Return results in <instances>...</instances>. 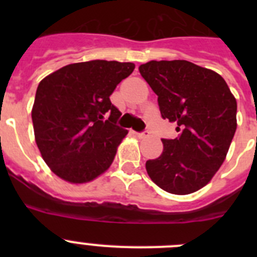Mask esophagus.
<instances>
[{"mask_svg":"<svg viewBox=\"0 0 257 257\" xmlns=\"http://www.w3.org/2000/svg\"><path fill=\"white\" fill-rule=\"evenodd\" d=\"M136 136H138L139 139H144V138L149 136V133H136Z\"/></svg>","mask_w":257,"mask_h":257,"instance_id":"34e87169","label":"esophagus"}]
</instances>
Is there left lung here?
Wrapping results in <instances>:
<instances>
[{"label":"left lung","instance_id":"8db88e82","mask_svg":"<svg viewBox=\"0 0 257 257\" xmlns=\"http://www.w3.org/2000/svg\"><path fill=\"white\" fill-rule=\"evenodd\" d=\"M158 96L162 118L178 124L175 139L147 161L149 178L172 194L207 185L225 161L237 130V100L219 73L187 60H151L139 67Z\"/></svg>","mask_w":257,"mask_h":257}]
</instances>
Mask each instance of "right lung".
<instances>
[{
  "mask_svg": "<svg viewBox=\"0 0 257 257\" xmlns=\"http://www.w3.org/2000/svg\"><path fill=\"white\" fill-rule=\"evenodd\" d=\"M134 63L91 60L65 65L45 77L32 108L40 153L56 176L72 184L95 180L110 167L128 131L109 100Z\"/></svg>",
  "mask_w": 257,
  "mask_h": 257,
  "instance_id": "right-lung-1",
  "label": "right lung"
}]
</instances>
